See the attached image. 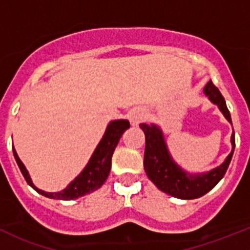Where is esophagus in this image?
<instances>
[{"mask_svg": "<svg viewBox=\"0 0 250 250\" xmlns=\"http://www.w3.org/2000/svg\"><path fill=\"white\" fill-rule=\"evenodd\" d=\"M145 118L146 115L143 110L135 109L129 113V121L130 123H132V125H139V123L143 122Z\"/></svg>", "mask_w": 250, "mask_h": 250, "instance_id": "1", "label": "esophagus"}]
</instances>
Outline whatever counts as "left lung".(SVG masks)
<instances>
[{
	"label": "left lung",
	"mask_w": 250,
	"mask_h": 250,
	"mask_svg": "<svg viewBox=\"0 0 250 250\" xmlns=\"http://www.w3.org/2000/svg\"><path fill=\"white\" fill-rule=\"evenodd\" d=\"M204 94L213 104L218 105L226 120L232 125L230 111L220 90L209 81L203 89ZM140 128L145 133V155H144V169L151 181L163 192L180 198V200H195L206 195L215 188L216 184L224 178L234 150V133L231 135L232 151L226 157L225 162L215 169L203 174H188L179 167L170 156L166 144L163 133L157 125L141 123Z\"/></svg>",
	"instance_id": "obj_1"
}]
</instances>
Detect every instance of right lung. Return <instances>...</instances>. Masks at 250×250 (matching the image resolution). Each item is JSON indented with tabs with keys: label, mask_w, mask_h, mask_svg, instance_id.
<instances>
[{
	"label": "right lung",
	"mask_w": 250,
	"mask_h": 250,
	"mask_svg": "<svg viewBox=\"0 0 250 250\" xmlns=\"http://www.w3.org/2000/svg\"><path fill=\"white\" fill-rule=\"evenodd\" d=\"M129 127L130 125L127 120H118L110 122L106 130H105L104 137L100 140V143L98 144L97 148L93 152L92 157H90L89 162L85 166L84 169L81 172L77 178H75V180H72L66 186V188H64L60 192H46V191L37 188L34 185V183H32L24 163L20 161L19 156L17 155L14 146L13 155L18 163V167H19L20 172L24 175L26 183L35 191H37L40 195L48 198H53V200H76L78 197H82V196L87 195V193L98 190L106 181L111 170V158H112L113 151H115L116 146H117L118 141H120L125 130H127Z\"/></svg>",
	"instance_id": "obj_1"
}]
</instances>
